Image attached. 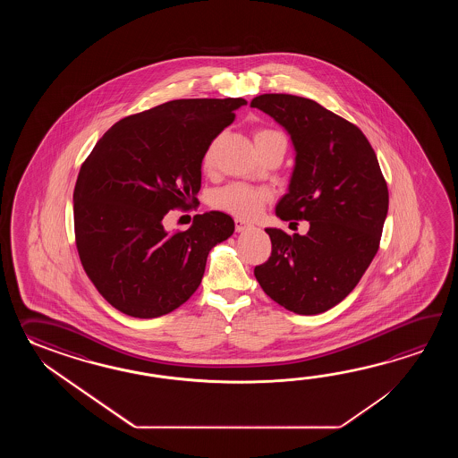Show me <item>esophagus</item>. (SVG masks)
I'll list each match as a JSON object with an SVG mask.
<instances>
[{"label":"esophagus","instance_id":"34e87169","mask_svg":"<svg viewBox=\"0 0 458 458\" xmlns=\"http://www.w3.org/2000/svg\"><path fill=\"white\" fill-rule=\"evenodd\" d=\"M233 223H235V231H237V233H243V231H247V229H250V227H252V225L245 223L243 219H235Z\"/></svg>","mask_w":458,"mask_h":458}]
</instances>
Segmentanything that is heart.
<instances>
[{"instance_id": "obj_1", "label": "heart", "mask_w": 458, "mask_h": 458, "mask_svg": "<svg viewBox=\"0 0 458 458\" xmlns=\"http://www.w3.org/2000/svg\"><path fill=\"white\" fill-rule=\"evenodd\" d=\"M276 137H283L282 132L272 129H259L255 132V144L272 140ZM213 152L211 148L203 157V166H211ZM270 191L262 186L243 185V183H233L217 190L213 195V206L225 211L229 215L235 216L239 219H253L262 213L263 206L270 201Z\"/></svg>"}]
</instances>
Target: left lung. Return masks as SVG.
Wrapping results in <instances>:
<instances>
[{
    "label": "left lung",
    "instance_id": "1",
    "mask_svg": "<svg viewBox=\"0 0 458 458\" xmlns=\"http://www.w3.org/2000/svg\"><path fill=\"white\" fill-rule=\"evenodd\" d=\"M250 106L284 127L296 152L276 216L310 221L306 235L265 229L272 255L255 267V278L288 311H327L357 286L378 252L388 215L378 158L359 127L312 99L267 93Z\"/></svg>",
    "mask_w": 458,
    "mask_h": 458
}]
</instances>
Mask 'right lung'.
<instances>
[{"mask_svg":"<svg viewBox=\"0 0 458 458\" xmlns=\"http://www.w3.org/2000/svg\"><path fill=\"white\" fill-rule=\"evenodd\" d=\"M243 98L174 99L117 121L80 168L73 191L81 265L117 311L152 319L198 290L208 253L233 233L231 216L196 215L168 233L172 209L196 205L201 164Z\"/></svg>","mask_w":458,"mask_h":458,"instance_id":"1","label":"right lung"}]
</instances>
